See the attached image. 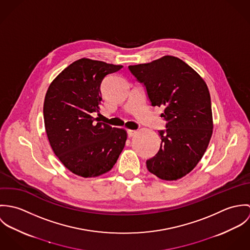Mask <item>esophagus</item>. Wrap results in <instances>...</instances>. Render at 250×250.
<instances>
[{
  "instance_id": "obj_1",
  "label": "esophagus",
  "mask_w": 250,
  "mask_h": 250,
  "mask_svg": "<svg viewBox=\"0 0 250 250\" xmlns=\"http://www.w3.org/2000/svg\"><path fill=\"white\" fill-rule=\"evenodd\" d=\"M127 134H128V137L131 138L133 136H135L137 134V131H134V130H127Z\"/></svg>"
}]
</instances>
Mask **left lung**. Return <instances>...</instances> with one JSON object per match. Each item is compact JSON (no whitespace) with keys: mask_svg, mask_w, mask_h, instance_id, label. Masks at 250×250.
I'll use <instances>...</instances> for the list:
<instances>
[{"mask_svg":"<svg viewBox=\"0 0 250 250\" xmlns=\"http://www.w3.org/2000/svg\"><path fill=\"white\" fill-rule=\"evenodd\" d=\"M143 83L166 130L159 131L161 146L146 161L147 169L162 180L173 181L189 173L202 159L213 134L211 96L204 80L176 57L165 56L149 63L130 65Z\"/></svg>","mask_w":250,"mask_h":250,"instance_id":"8db88e82","label":"left lung"}]
</instances>
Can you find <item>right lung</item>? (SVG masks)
Returning a JSON list of instances; mask_svg holds the SVG:
<instances>
[{
    "instance_id": "add662e5",
    "label": "right lung",
    "mask_w": 250,
    "mask_h": 250,
    "mask_svg": "<svg viewBox=\"0 0 250 250\" xmlns=\"http://www.w3.org/2000/svg\"><path fill=\"white\" fill-rule=\"evenodd\" d=\"M104 62L81 59L60 73L45 95L43 115L50 145L62 165L84 178L109 171L127 140L124 129L97 122L101 83L122 68Z\"/></svg>"
}]
</instances>
